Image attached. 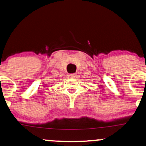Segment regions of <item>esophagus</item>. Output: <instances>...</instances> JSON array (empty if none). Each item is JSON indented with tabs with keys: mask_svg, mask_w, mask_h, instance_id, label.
Segmentation results:
<instances>
[{
	"mask_svg": "<svg viewBox=\"0 0 146 146\" xmlns=\"http://www.w3.org/2000/svg\"><path fill=\"white\" fill-rule=\"evenodd\" d=\"M68 76H69L70 77V78H74L76 77L77 74H76V73H74V74H69Z\"/></svg>",
	"mask_w": 146,
	"mask_h": 146,
	"instance_id": "34e87169",
	"label": "esophagus"
}]
</instances>
